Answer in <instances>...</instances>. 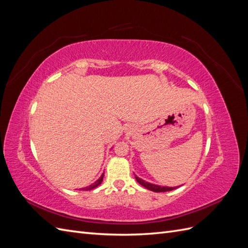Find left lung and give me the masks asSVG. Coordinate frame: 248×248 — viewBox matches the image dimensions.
<instances>
[{
    "instance_id": "8db88e82",
    "label": "left lung",
    "mask_w": 248,
    "mask_h": 248,
    "mask_svg": "<svg viewBox=\"0 0 248 248\" xmlns=\"http://www.w3.org/2000/svg\"><path fill=\"white\" fill-rule=\"evenodd\" d=\"M136 179L137 181L141 185L144 186L145 188L149 189V190H152L154 192H164V191H170V190H174L176 189L177 187H167V186H159V185H155V184H152V183H149L147 181H144V180L139 178L136 176Z\"/></svg>"
}]
</instances>
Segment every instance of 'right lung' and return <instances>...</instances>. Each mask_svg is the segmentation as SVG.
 Instances as JSON below:
<instances>
[{
  "label": "right lung",
  "instance_id": "add662e5",
  "mask_svg": "<svg viewBox=\"0 0 248 248\" xmlns=\"http://www.w3.org/2000/svg\"><path fill=\"white\" fill-rule=\"evenodd\" d=\"M103 176H104V172L100 176V178H99L98 180H97V181H95L93 184H91L90 186H87V187H84V188H81V189H82V190H91V189L95 188V187H97V186L101 184L102 180H103Z\"/></svg>",
  "mask_w": 248,
  "mask_h": 248
}]
</instances>
